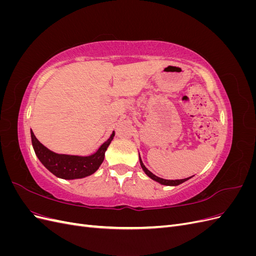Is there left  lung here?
Here are the masks:
<instances>
[{
    "label": "left lung",
    "instance_id": "1",
    "mask_svg": "<svg viewBox=\"0 0 256 256\" xmlns=\"http://www.w3.org/2000/svg\"><path fill=\"white\" fill-rule=\"evenodd\" d=\"M140 164H141V168H143V171L145 172V174H146L147 176L150 177L152 180H154V182H159V184H164V186H178V184H182V182H187L188 180H190V178L192 177V176H191V177H188V178H184V180H164V178H160V177H158V176H156V175H154L150 171H148V170L146 168V166L143 164L141 157H140Z\"/></svg>",
    "mask_w": 256,
    "mask_h": 256
}]
</instances>
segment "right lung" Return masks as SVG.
<instances>
[{"label":"right lung","mask_w":256,"mask_h":256,"mask_svg":"<svg viewBox=\"0 0 256 256\" xmlns=\"http://www.w3.org/2000/svg\"><path fill=\"white\" fill-rule=\"evenodd\" d=\"M115 132L113 131L110 138L99 147L98 150L90 156H72V154H56L44 146L30 130L32 145L37 158L46 168L63 180H78L94 174L104 159V152L113 140Z\"/></svg>","instance_id":"add662e5"}]
</instances>
